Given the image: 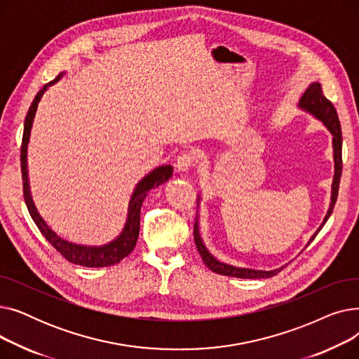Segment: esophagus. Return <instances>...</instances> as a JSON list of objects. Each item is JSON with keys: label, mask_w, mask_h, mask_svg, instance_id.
Wrapping results in <instances>:
<instances>
[{"label": "esophagus", "mask_w": 359, "mask_h": 359, "mask_svg": "<svg viewBox=\"0 0 359 359\" xmlns=\"http://www.w3.org/2000/svg\"><path fill=\"white\" fill-rule=\"evenodd\" d=\"M194 161H195L194 151H184L183 154H180V156L177 157L176 167H177L179 172L184 173V172H187V170H189V168L194 165Z\"/></svg>", "instance_id": "esophagus-1"}]
</instances>
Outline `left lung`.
<instances>
[{"label": "left lung", "mask_w": 359, "mask_h": 359, "mask_svg": "<svg viewBox=\"0 0 359 359\" xmlns=\"http://www.w3.org/2000/svg\"><path fill=\"white\" fill-rule=\"evenodd\" d=\"M298 107L303 109L304 111L310 113L316 119H318L320 122H323V125L327 128V130L332 134V144H333V161H334V176H333V183H332V196H330V205L327 214L323 219V222L320 224V227L317 229V231L311 236V238L309 240V244L314 240V237L318 234V231L323 229V225L326 224V221L329 219L333 206L336 203L337 199V191H339V182H341V175H342V130H341V122H339L337 113L334 106L325 97L322 86L320 83H313L309 86V88L304 91L303 96H301L299 102H298ZM201 202V196H198V205ZM194 237H195V243H196V249L199 252V255L202 256V260L206 266H208L212 272L219 273V275H225V276H236V278H248V279H260V278H271L273 275H276L278 272H280L285 266H280L272 271H257V269H249V268H237L233 265H229V263L219 262L218 259H215L210 250L206 249V246L203 244V240L201 238L199 234V222H198V217L195 221V227H194Z\"/></svg>", "instance_id": "8db88e82"}]
</instances>
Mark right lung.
I'll return each instance as SVG.
<instances>
[{
    "label": "right lung",
    "instance_id": "right-lung-1",
    "mask_svg": "<svg viewBox=\"0 0 359 359\" xmlns=\"http://www.w3.org/2000/svg\"><path fill=\"white\" fill-rule=\"evenodd\" d=\"M64 72H61L58 77L52 80L50 83L45 84L39 93L36 94L34 100L32 102L29 111L25 121V132H23V141H22V151H20V161H22V176H23V195L27 210L30 212V217L33 218L37 229L43 234V237L52 244V246L58 250L68 262L74 263V265H81L86 268H104L111 266L119 263L123 257H126L132 250H134L138 234H140V217H141V205L148 195V191L154 189V187L165 183L173 175L172 165H160L154 168L153 172H149L147 176H144L140 183L135 186L134 194L130 196L129 206H128V218L125 222V227L122 233L103 246H86V244H77L68 241L56 234L49 225L45 222V219L37 212L34 202L32 199L30 194V184H29V173H27V145L30 141V130L33 126V119L37 110V104H39L45 91L58 83L62 79Z\"/></svg>",
    "mask_w": 359,
    "mask_h": 359
}]
</instances>
